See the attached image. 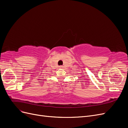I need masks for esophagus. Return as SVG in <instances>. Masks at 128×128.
I'll return each instance as SVG.
<instances>
[{
  "mask_svg": "<svg viewBox=\"0 0 128 128\" xmlns=\"http://www.w3.org/2000/svg\"><path fill=\"white\" fill-rule=\"evenodd\" d=\"M59 68H60V69L63 68V66H59Z\"/></svg>",
  "mask_w": 128,
  "mask_h": 128,
  "instance_id": "1",
  "label": "esophagus"
}]
</instances>
